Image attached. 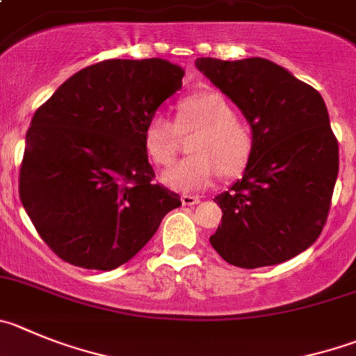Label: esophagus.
<instances>
[{
	"label": "esophagus",
	"mask_w": 356,
	"mask_h": 356,
	"mask_svg": "<svg viewBox=\"0 0 356 356\" xmlns=\"http://www.w3.org/2000/svg\"><path fill=\"white\" fill-rule=\"evenodd\" d=\"M200 197L197 195H191V194H184L181 195V203L185 204V207H194V204L200 203Z\"/></svg>",
	"instance_id": "obj_1"
}]
</instances>
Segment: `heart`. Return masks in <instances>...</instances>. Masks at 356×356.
Instances as JSON below:
<instances>
[{
	"label": "heart",
	"instance_id": "b5f03b06",
	"mask_svg": "<svg viewBox=\"0 0 356 356\" xmlns=\"http://www.w3.org/2000/svg\"><path fill=\"white\" fill-rule=\"evenodd\" d=\"M200 130L191 145L192 156L178 161L162 172V184L178 192H195L208 187L220 172L226 178L247 168L254 149L249 127L238 120L236 109L217 91L181 100L176 122L155 113L143 134L145 149L155 164L172 161L180 145V134Z\"/></svg>",
	"mask_w": 356,
	"mask_h": 356
}]
</instances>
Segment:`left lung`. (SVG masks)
Returning <instances> with one entry per match:
<instances>
[{"instance_id": "left-lung-1", "label": "left lung", "mask_w": 356, "mask_h": 356, "mask_svg": "<svg viewBox=\"0 0 356 356\" xmlns=\"http://www.w3.org/2000/svg\"><path fill=\"white\" fill-rule=\"evenodd\" d=\"M195 67L236 104L254 138L242 180L215 197L222 224L211 247L240 268L284 263L318 240L330 210L339 145L325 100L265 58H197Z\"/></svg>"}]
</instances>
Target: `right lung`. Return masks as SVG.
I'll use <instances>...</instances> for the list:
<instances>
[{"mask_svg": "<svg viewBox=\"0 0 356 356\" xmlns=\"http://www.w3.org/2000/svg\"><path fill=\"white\" fill-rule=\"evenodd\" d=\"M161 58L106 60L65 81L26 134L19 195L40 238L70 265L114 270L156 233L180 195L159 184L143 134L181 88Z\"/></svg>", "mask_w": 356, "mask_h": 356, "instance_id": "1", "label": "right lung"}]
</instances>
